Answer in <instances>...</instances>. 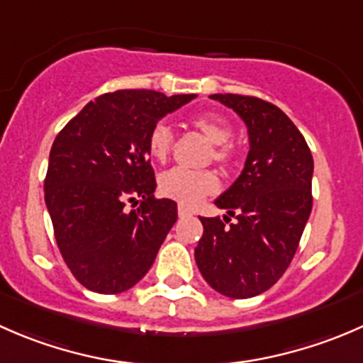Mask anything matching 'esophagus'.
<instances>
[{
  "label": "esophagus",
  "mask_w": 363,
  "mask_h": 363,
  "mask_svg": "<svg viewBox=\"0 0 363 363\" xmlns=\"http://www.w3.org/2000/svg\"><path fill=\"white\" fill-rule=\"evenodd\" d=\"M177 212H179V218H188V216H193V211H191V208L184 207V205H179Z\"/></svg>",
  "instance_id": "1"
}]
</instances>
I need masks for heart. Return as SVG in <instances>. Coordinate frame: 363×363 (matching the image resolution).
Masks as SVG:
<instances>
[{"mask_svg":"<svg viewBox=\"0 0 363 363\" xmlns=\"http://www.w3.org/2000/svg\"><path fill=\"white\" fill-rule=\"evenodd\" d=\"M191 124L212 144L208 160L219 164H230L235 156L232 140L233 130L226 121L211 116H196ZM149 152L155 160L164 161L170 156L174 147V131L167 123L155 124L149 133ZM158 188L161 195L175 200L181 205H196L205 196L214 195L219 188V181L212 170H186V168H172L160 175Z\"/></svg>","mask_w":363,"mask_h":363,"instance_id":"b5f03b06","label":"heart"}]
</instances>
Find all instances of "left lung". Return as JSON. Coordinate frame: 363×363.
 <instances>
[{"mask_svg": "<svg viewBox=\"0 0 363 363\" xmlns=\"http://www.w3.org/2000/svg\"><path fill=\"white\" fill-rule=\"evenodd\" d=\"M246 123L250 152L239 179L216 200L237 221L200 218L195 259L203 279L230 298H250L279 281L313 208V155L279 107L242 94H212Z\"/></svg>", "mask_w": 363, "mask_h": 363, "instance_id": "left-lung-1", "label": "left lung"}]
</instances>
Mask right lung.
Returning <instances> with one entry per match:
<instances>
[{
	"label": "right lung",
	"mask_w": 363,
	"mask_h": 363,
	"mask_svg": "<svg viewBox=\"0 0 363 363\" xmlns=\"http://www.w3.org/2000/svg\"><path fill=\"white\" fill-rule=\"evenodd\" d=\"M195 96L147 89L101 94L54 140L45 203L61 256L87 290L123 294L155 263L177 221V203L155 196L149 133ZM130 204L138 208L130 211Z\"/></svg>",
	"instance_id": "obj_1"
}]
</instances>
